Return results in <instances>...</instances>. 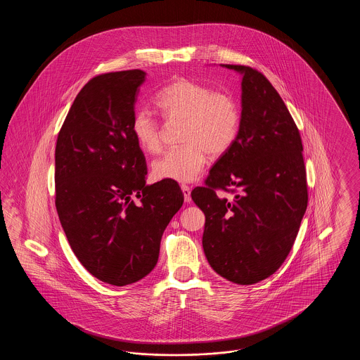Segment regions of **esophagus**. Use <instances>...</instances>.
<instances>
[{"label": "esophagus", "mask_w": 360, "mask_h": 360, "mask_svg": "<svg viewBox=\"0 0 360 360\" xmlns=\"http://www.w3.org/2000/svg\"><path fill=\"white\" fill-rule=\"evenodd\" d=\"M182 193H184V197H185V202H190L191 201V197H190V193H191V188H188V185H182Z\"/></svg>", "instance_id": "esophagus-1"}]
</instances>
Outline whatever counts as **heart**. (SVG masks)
<instances>
[{"label":"heart","instance_id":"1","mask_svg":"<svg viewBox=\"0 0 360 360\" xmlns=\"http://www.w3.org/2000/svg\"><path fill=\"white\" fill-rule=\"evenodd\" d=\"M155 105L169 122L182 124V146L154 162L156 179L182 184L197 179L205 167L207 155L220 158L226 154L239 135L241 110L231 93L213 91L188 78H176L158 93ZM132 134L144 153L162 151L160 125L148 112L135 113Z\"/></svg>","mask_w":360,"mask_h":360}]
</instances>
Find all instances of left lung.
<instances>
[{"label": "left lung", "mask_w": 360, "mask_h": 360, "mask_svg": "<svg viewBox=\"0 0 360 360\" xmlns=\"http://www.w3.org/2000/svg\"><path fill=\"white\" fill-rule=\"evenodd\" d=\"M224 68L243 75L239 135L191 198L205 213L202 247L212 269L252 285L274 274L297 238L308 206L304 147L289 109L262 72Z\"/></svg>", "instance_id": "obj_1"}]
</instances>
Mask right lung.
I'll list each match as a JSON object with an SVG mask.
<instances>
[{
  "instance_id": "1",
  "label": "right lung",
  "mask_w": 360,
  "mask_h": 360,
  "mask_svg": "<svg viewBox=\"0 0 360 360\" xmlns=\"http://www.w3.org/2000/svg\"><path fill=\"white\" fill-rule=\"evenodd\" d=\"M141 70L91 78L75 97L55 148V205L86 270L125 286L153 271L160 239L184 204L175 181L146 185L147 165L132 134Z\"/></svg>"
}]
</instances>
